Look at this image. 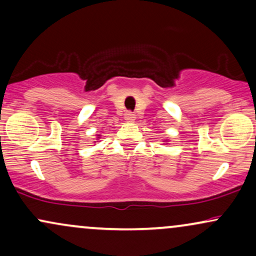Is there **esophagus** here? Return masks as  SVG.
Here are the masks:
<instances>
[{
	"instance_id": "1",
	"label": "esophagus",
	"mask_w": 256,
	"mask_h": 256,
	"mask_svg": "<svg viewBox=\"0 0 256 256\" xmlns=\"http://www.w3.org/2000/svg\"><path fill=\"white\" fill-rule=\"evenodd\" d=\"M134 118H136V116H134V114L132 113V112H126V114H125L126 122H134Z\"/></svg>"
}]
</instances>
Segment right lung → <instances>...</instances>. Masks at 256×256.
<instances>
[{
    "mask_svg": "<svg viewBox=\"0 0 256 256\" xmlns=\"http://www.w3.org/2000/svg\"><path fill=\"white\" fill-rule=\"evenodd\" d=\"M98 138H100V137H98Z\"/></svg>",
    "mask_w": 256,
    "mask_h": 256,
    "instance_id": "1",
    "label": "right lung"
}]
</instances>
